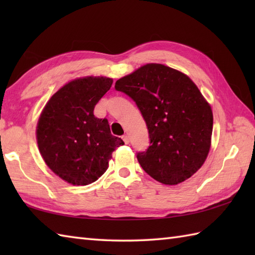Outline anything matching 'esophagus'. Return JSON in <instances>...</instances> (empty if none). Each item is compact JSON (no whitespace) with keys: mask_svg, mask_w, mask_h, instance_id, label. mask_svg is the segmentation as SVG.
<instances>
[{"mask_svg":"<svg viewBox=\"0 0 255 255\" xmlns=\"http://www.w3.org/2000/svg\"><path fill=\"white\" fill-rule=\"evenodd\" d=\"M123 140H124V142L126 143V144L129 143V137L127 136V134H124V136H123Z\"/></svg>","mask_w":255,"mask_h":255,"instance_id":"1","label":"esophagus"}]
</instances>
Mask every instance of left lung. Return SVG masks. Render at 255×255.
<instances>
[{
	"label": "left lung",
	"mask_w": 255,
	"mask_h": 255,
	"mask_svg": "<svg viewBox=\"0 0 255 255\" xmlns=\"http://www.w3.org/2000/svg\"><path fill=\"white\" fill-rule=\"evenodd\" d=\"M115 89L133 100L147 124L150 145L137 159L151 177L176 185L200 169L210 149L213 112L187 75L148 63L117 80Z\"/></svg>",
	"instance_id": "1"
}]
</instances>
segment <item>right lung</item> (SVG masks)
Segmentation results:
<instances>
[{
  "instance_id": "1",
  "label": "right lung",
  "mask_w": 255,
  "mask_h": 255,
  "mask_svg": "<svg viewBox=\"0 0 255 255\" xmlns=\"http://www.w3.org/2000/svg\"><path fill=\"white\" fill-rule=\"evenodd\" d=\"M113 80H73L51 96L37 124V143L49 169L73 185H88L104 174L113 151L124 141L111 133L94 107Z\"/></svg>"
}]
</instances>
